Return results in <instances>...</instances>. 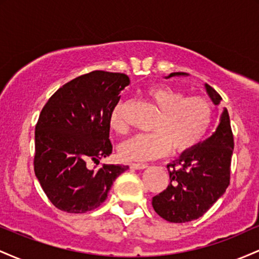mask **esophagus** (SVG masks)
<instances>
[{
  "mask_svg": "<svg viewBox=\"0 0 259 259\" xmlns=\"http://www.w3.org/2000/svg\"><path fill=\"white\" fill-rule=\"evenodd\" d=\"M130 168L132 169H145L147 167V164H145V163H130Z\"/></svg>",
  "mask_w": 259,
  "mask_h": 259,
  "instance_id": "34e87169",
  "label": "esophagus"
}]
</instances>
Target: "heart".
I'll use <instances>...</instances> for the list:
<instances>
[{"label":"heart","mask_w":259,"mask_h":259,"mask_svg":"<svg viewBox=\"0 0 259 259\" xmlns=\"http://www.w3.org/2000/svg\"><path fill=\"white\" fill-rule=\"evenodd\" d=\"M147 97L159 109L151 129L153 132L136 134L120 145L119 154L126 160H147L165 156L170 148L183 153L197 146L204 138L213 119V105L201 95L185 96L183 91L170 86L150 88ZM113 132L125 134L124 102L120 101L109 115Z\"/></svg>","instance_id":"heart-1"}]
</instances>
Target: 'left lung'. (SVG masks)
Instances as JSON below:
<instances>
[{"mask_svg":"<svg viewBox=\"0 0 259 259\" xmlns=\"http://www.w3.org/2000/svg\"><path fill=\"white\" fill-rule=\"evenodd\" d=\"M183 74L171 73L168 78ZM206 89L213 102L219 105L221 95L208 84ZM233 151V130L224 108L215 132L167 165L170 183L152 198L157 214L170 223L191 222L203 215L230 184Z\"/></svg>","mask_w":259,"mask_h":259,"instance_id":"8db88e82","label":"left lung"}]
</instances>
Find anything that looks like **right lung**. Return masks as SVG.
I'll use <instances>...</instances> for the list:
<instances>
[{
	"label": "right lung",
	"mask_w": 259,
	"mask_h": 259,
	"mask_svg": "<svg viewBox=\"0 0 259 259\" xmlns=\"http://www.w3.org/2000/svg\"><path fill=\"white\" fill-rule=\"evenodd\" d=\"M129 76L103 70L84 74L50 97L35 126L34 171L58 209L86 213L100 207L127 165L99 164L112 153L109 115Z\"/></svg>",
	"instance_id": "obj_1"
}]
</instances>
